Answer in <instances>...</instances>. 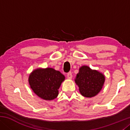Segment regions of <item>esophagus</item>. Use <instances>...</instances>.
<instances>
[{
    "label": "esophagus",
    "instance_id": "1",
    "mask_svg": "<svg viewBox=\"0 0 130 130\" xmlns=\"http://www.w3.org/2000/svg\"><path fill=\"white\" fill-rule=\"evenodd\" d=\"M67 77L69 79H71L72 78V74L71 72H70L69 73H67Z\"/></svg>",
    "mask_w": 130,
    "mask_h": 130
}]
</instances>
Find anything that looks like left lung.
<instances>
[{"instance_id": "1", "label": "left lung", "mask_w": 130, "mask_h": 130, "mask_svg": "<svg viewBox=\"0 0 130 130\" xmlns=\"http://www.w3.org/2000/svg\"><path fill=\"white\" fill-rule=\"evenodd\" d=\"M105 81L104 75L96 70H92L88 66L79 69L75 83L83 96L92 98L99 93Z\"/></svg>"}]
</instances>
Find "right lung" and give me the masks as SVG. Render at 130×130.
<instances>
[{
  "mask_svg": "<svg viewBox=\"0 0 130 130\" xmlns=\"http://www.w3.org/2000/svg\"><path fill=\"white\" fill-rule=\"evenodd\" d=\"M65 80V76L53 68H38L32 71L28 77L30 88L42 99L52 100L58 94V89Z\"/></svg>",
  "mask_w": 130,
  "mask_h": 130,
  "instance_id": "add662e5",
  "label": "right lung"
}]
</instances>
